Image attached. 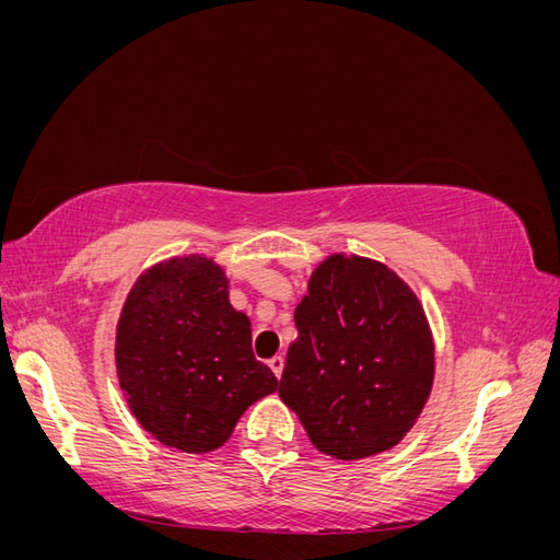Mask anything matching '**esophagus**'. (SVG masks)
Listing matches in <instances>:
<instances>
[{
    "label": "esophagus",
    "mask_w": 560,
    "mask_h": 560,
    "mask_svg": "<svg viewBox=\"0 0 560 560\" xmlns=\"http://www.w3.org/2000/svg\"><path fill=\"white\" fill-rule=\"evenodd\" d=\"M268 366L273 369L276 378H280V376H282V369H284V360L280 358V354H276V358H270V360H268Z\"/></svg>",
    "instance_id": "obj_1"
}]
</instances>
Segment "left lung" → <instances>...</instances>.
<instances>
[{"mask_svg":"<svg viewBox=\"0 0 560 560\" xmlns=\"http://www.w3.org/2000/svg\"><path fill=\"white\" fill-rule=\"evenodd\" d=\"M294 322L278 395L313 446L336 460L397 446L434 383V338L411 287L376 259L331 254Z\"/></svg>","mask_w":560,"mask_h":560,"instance_id":"left-lung-1","label":"left lung"}]
</instances>
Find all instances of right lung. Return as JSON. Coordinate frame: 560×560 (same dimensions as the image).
<instances>
[{
  "label": "right lung",
  "instance_id": "right-lung-1",
  "mask_svg": "<svg viewBox=\"0 0 560 560\" xmlns=\"http://www.w3.org/2000/svg\"><path fill=\"white\" fill-rule=\"evenodd\" d=\"M116 376L135 420L163 446L210 453L229 442L278 378L252 352L249 317L206 254L159 261L135 280L116 322Z\"/></svg>",
  "mask_w": 560,
  "mask_h": 560
}]
</instances>
